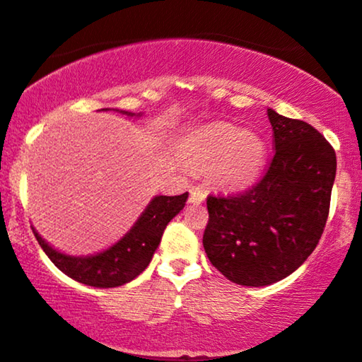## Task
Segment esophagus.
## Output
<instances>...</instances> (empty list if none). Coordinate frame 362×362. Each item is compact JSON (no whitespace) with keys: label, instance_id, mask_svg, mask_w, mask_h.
<instances>
[{"label":"esophagus","instance_id":"1","mask_svg":"<svg viewBox=\"0 0 362 362\" xmlns=\"http://www.w3.org/2000/svg\"><path fill=\"white\" fill-rule=\"evenodd\" d=\"M205 197H207L205 190L200 189V187H192L190 195H189V202L190 204H202L205 200Z\"/></svg>","mask_w":362,"mask_h":362}]
</instances>
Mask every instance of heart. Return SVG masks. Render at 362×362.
I'll list each match as a JSON object with an SVG mask.
<instances>
[{
	"instance_id": "b5f03b06",
	"label": "heart",
	"mask_w": 362,
	"mask_h": 362,
	"mask_svg": "<svg viewBox=\"0 0 362 362\" xmlns=\"http://www.w3.org/2000/svg\"><path fill=\"white\" fill-rule=\"evenodd\" d=\"M178 155L195 170H207L209 180L217 189L242 190L264 172L267 141L257 132L214 122L187 132Z\"/></svg>"
}]
</instances>
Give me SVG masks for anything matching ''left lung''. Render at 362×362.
<instances>
[{"label": "left lung", "mask_w": 362, "mask_h": 362, "mask_svg": "<svg viewBox=\"0 0 362 362\" xmlns=\"http://www.w3.org/2000/svg\"><path fill=\"white\" fill-rule=\"evenodd\" d=\"M274 130L271 167L244 194L207 199L204 249L228 281L264 287L305 262L326 226L336 152L303 120L267 108Z\"/></svg>", "instance_id": "8db88e82"}]
</instances>
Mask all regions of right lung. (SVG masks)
Here are the masks:
<instances>
[{
    "mask_svg": "<svg viewBox=\"0 0 362 362\" xmlns=\"http://www.w3.org/2000/svg\"><path fill=\"white\" fill-rule=\"evenodd\" d=\"M107 112L110 108H102ZM127 117H141V113H132L125 110H115ZM189 192L182 195H155L150 200L130 230L102 252L91 255H70L54 249L33 228V234L48 255L49 260L68 277L85 286L118 287L134 281L145 271L152 260L155 250L162 240L167 223L185 207Z\"/></svg>",
    "mask_w": 362,
    "mask_h": 362,
    "instance_id": "right-lung-1",
    "label": "right lung"
}]
</instances>
